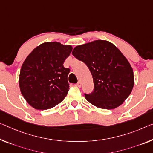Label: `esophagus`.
<instances>
[{"mask_svg":"<svg viewBox=\"0 0 153 153\" xmlns=\"http://www.w3.org/2000/svg\"><path fill=\"white\" fill-rule=\"evenodd\" d=\"M76 86H78L79 88H81V81H78V83H76Z\"/></svg>","mask_w":153,"mask_h":153,"instance_id":"obj_1","label":"esophagus"}]
</instances>
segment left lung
I'll return each instance as SVG.
<instances>
[{"mask_svg":"<svg viewBox=\"0 0 153 153\" xmlns=\"http://www.w3.org/2000/svg\"><path fill=\"white\" fill-rule=\"evenodd\" d=\"M72 54L86 64L94 88L85 97L91 105L105 109L123 104L133 90V69L126 57L111 42L95 40L75 47Z\"/></svg>","mask_w":153,"mask_h":153,"instance_id":"obj_1","label":"left lung"}]
</instances>
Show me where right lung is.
Returning a JSON list of instances; mask_svg holds the SVG:
<instances>
[{
  "mask_svg": "<svg viewBox=\"0 0 153 153\" xmlns=\"http://www.w3.org/2000/svg\"><path fill=\"white\" fill-rule=\"evenodd\" d=\"M72 50L59 42H45L36 47L26 58L20 70L21 93L30 106L38 110L59 104L69 90L70 71L63 63Z\"/></svg>",
  "mask_w": 153,
  "mask_h": 153,
  "instance_id": "right-lung-1",
  "label": "right lung"
}]
</instances>
